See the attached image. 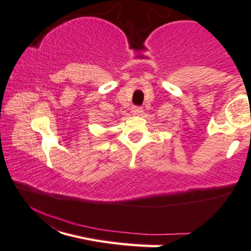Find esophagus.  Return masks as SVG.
<instances>
[{
  "instance_id": "34e87169",
  "label": "esophagus",
  "mask_w": 251,
  "mask_h": 251,
  "mask_svg": "<svg viewBox=\"0 0 251 251\" xmlns=\"http://www.w3.org/2000/svg\"><path fill=\"white\" fill-rule=\"evenodd\" d=\"M143 112H144V110L140 106H133V108H131V113L135 116L143 115Z\"/></svg>"
}]
</instances>
